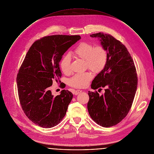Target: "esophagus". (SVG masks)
<instances>
[{
  "mask_svg": "<svg viewBox=\"0 0 154 154\" xmlns=\"http://www.w3.org/2000/svg\"><path fill=\"white\" fill-rule=\"evenodd\" d=\"M81 90H75V91H73V94H75V95H78V94H79V93H81Z\"/></svg>",
  "mask_w": 154,
  "mask_h": 154,
  "instance_id": "obj_1",
  "label": "esophagus"
}]
</instances>
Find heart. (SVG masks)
Instances as JSON below:
<instances>
[{
    "label": "heart",
    "instance_id": "heart-1",
    "mask_svg": "<svg viewBox=\"0 0 154 154\" xmlns=\"http://www.w3.org/2000/svg\"><path fill=\"white\" fill-rule=\"evenodd\" d=\"M74 57L85 60L87 66L94 73L101 72L106 65L108 55L102 45H94L88 42L79 43L72 51ZM71 58L69 54L64 55L60 61V68L64 74L70 72ZM93 78L89 72L75 74L69 80V85L72 87L81 88L86 87Z\"/></svg>",
    "mask_w": 154,
    "mask_h": 154
}]
</instances>
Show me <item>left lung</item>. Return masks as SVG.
I'll use <instances>...</instances> for the list:
<instances>
[{
  "instance_id": "obj_1",
  "label": "left lung",
  "mask_w": 154,
  "mask_h": 154,
  "mask_svg": "<svg viewBox=\"0 0 154 154\" xmlns=\"http://www.w3.org/2000/svg\"><path fill=\"white\" fill-rule=\"evenodd\" d=\"M98 38L107 51L106 66L93 79V90L105 88L100 96L88 91V113L97 124L110 127L121 122L131 109L137 87V76L133 60L119 41L103 33L90 35Z\"/></svg>"
}]
</instances>
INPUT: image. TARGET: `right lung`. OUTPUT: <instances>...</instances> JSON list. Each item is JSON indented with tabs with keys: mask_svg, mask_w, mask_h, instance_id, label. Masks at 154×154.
<instances>
[{
	"mask_svg": "<svg viewBox=\"0 0 154 154\" xmlns=\"http://www.w3.org/2000/svg\"><path fill=\"white\" fill-rule=\"evenodd\" d=\"M79 35H57L35 41L19 69L17 84L20 102L27 118L34 124L51 128L64 117L73 94L63 90L54 97L50 87L60 81L59 63L64 53L81 39Z\"/></svg>",
	"mask_w": 154,
	"mask_h": 154,
	"instance_id": "add662e5",
	"label": "right lung"
}]
</instances>
